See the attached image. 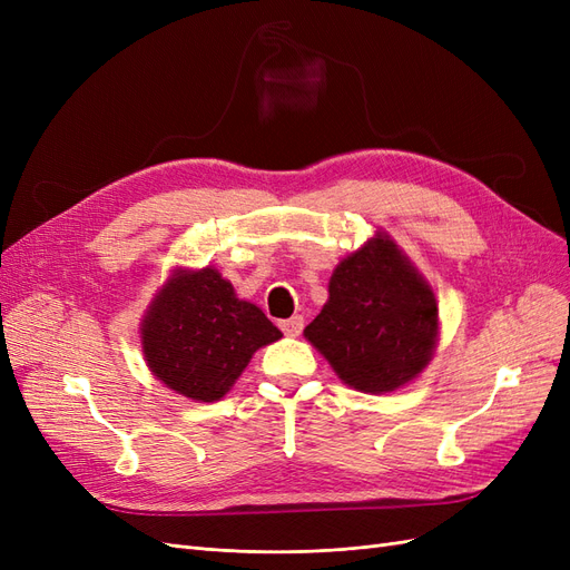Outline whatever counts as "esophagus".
<instances>
[{
	"label": "esophagus",
	"mask_w": 570,
	"mask_h": 570,
	"mask_svg": "<svg viewBox=\"0 0 570 570\" xmlns=\"http://www.w3.org/2000/svg\"><path fill=\"white\" fill-rule=\"evenodd\" d=\"M281 331H283L285 335H289V337L299 335V333L304 331V318H302V316H292V318H287V321H281Z\"/></svg>",
	"instance_id": "obj_1"
}]
</instances>
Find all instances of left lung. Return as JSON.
Listing matches in <instances>:
<instances>
[{
    "label": "left lung",
    "mask_w": 570,
    "mask_h": 570,
    "mask_svg": "<svg viewBox=\"0 0 570 570\" xmlns=\"http://www.w3.org/2000/svg\"><path fill=\"white\" fill-rule=\"evenodd\" d=\"M433 287L387 233L347 254L333 271L327 302L304 337L342 383L383 394L411 383L438 347Z\"/></svg>",
    "instance_id": "left-lung-1"
}]
</instances>
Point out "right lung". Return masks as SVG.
Masks as SVG:
<instances>
[{"label": "right lung", "instance_id": "right-lung-1", "mask_svg": "<svg viewBox=\"0 0 570 570\" xmlns=\"http://www.w3.org/2000/svg\"><path fill=\"white\" fill-rule=\"evenodd\" d=\"M149 371L187 400L218 402L256 350L283 333L252 302L206 266L176 268L157 292L140 325Z\"/></svg>", "mask_w": 570, "mask_h": 570}]
</instances>
